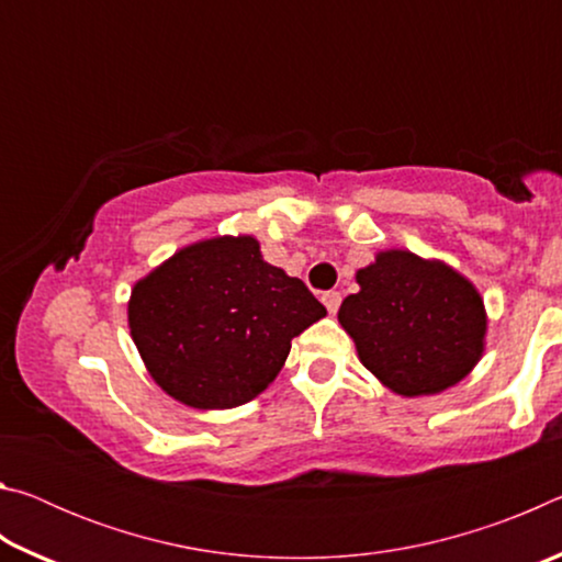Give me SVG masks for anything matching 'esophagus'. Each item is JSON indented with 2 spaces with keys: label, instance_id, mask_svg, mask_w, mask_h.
<instances>
[{
  "label": "esophagus",
  "instance_id": "obj_1",
  "mask_svg": "<svg viewBox=\"0 0 562 562\" xmlns=\"http://www.w3.org/2000/svg\"><path fill=\"white\" fill-rule=\"evenodd\" d=\"M322 302H325V307H327V312H329V315H335V312L339 310L341 294H339L337 290H329V292H325V294H322Z\"/></svg>",
  "mask_w": 562,
  "mask_h": 562
}]
</instances>
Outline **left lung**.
<instances>
[{
	"label": "left lung",
	"instance_id": "left-lung-1",
	"mask_svg": "<svg viewBox=\"0 0 562 562\" xmlns=\"http://www.w3.org/2000/svg\"><path fill=\"white\" fill-rule=\"evenodd\" d=\"M339 307L361 364L402 396L459 384L483 355L486 310L473 284L408 250L379 252Z\"/></svg>",
	"mask_w": 562,
	"mask_h": 562
}]
</instances>
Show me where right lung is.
<instances>
[{
  "label": "right lung",
  "mask_w": 562,
  "mask_h": 562,
  "mask_svg": "<svg viewBox=\"0 0 562 562\" xmlns=\"http://www.w3.org/2000/svg\"><path fill=\"white\" fill-rule=\"evenodd\" d=\"M325 315L307 284L262 260L250 235L183 247L136 282L128 302L150 376L193 408L250 402L278 376L292 339Z\"/></svg>",
  "instance_id": "obj_1"
}]
</instances>
